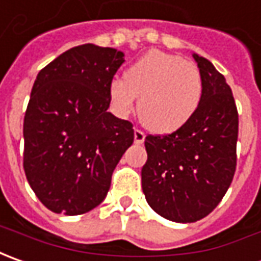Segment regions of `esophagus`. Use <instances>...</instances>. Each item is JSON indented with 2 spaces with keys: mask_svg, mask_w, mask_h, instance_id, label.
<instances>
[{
  "mask_svg": "<svg viewBox=\"0 0 261 261\" xmlns=\"http://www.w3.org/2000/svg\"><path fill=\"white\" fill-rule=\"evenodd\" d=\"M144 139H146V134L141 130H139V128H136V130H134V141H136V144L144 143Z\"/></svg>",
  "mask_w": 261,
  "mask_h": 261,
  "instance_id": "esophagus-1",
  "label": "esophagus"
}]
</instances>
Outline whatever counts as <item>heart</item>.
<instances>
[{"label": "heart", "mask_w": 261, "mask_h": 261, "mask_svg": "<svg viewBox=\"0 0 261 261\" xmlns=\"http://www.w3.org/2000/svg\"><path fill=\"white\" fill-rule=\"evenodd\" d=\"M203 81L196 65L151 50L110 84L117 113L127 115L139 96L140 121L154 133H170L192 118L202 101Z\"/></svg>", "instance_id": "obj_1"}]
</instances>
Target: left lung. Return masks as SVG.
<instances>
[{
	"instance_id": "8db88e82",
	"label": "left lung",
	"mask_w": 261,
	"mask_h": 261,
	"mask_svg": "<svg viewBox=\"0 0 261 261\" xmlns=\"http://www.w3.org/2000/svg\"><path fill=\"white\" fill-rule=\"evenodd\" d=\"M193 59L203 81L196 113L173 133L148 134L144 141L143 192L159 215L175 222H195L211 214L237 166L238 113L231 88L208 59Z\"/></svg>"
}]
</instances>
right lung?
Segmentation results:
<instances>
[{
  "mask_svg": "<svg viewBox=\"0 0 261 261\" xmlns=\"http://www.w3.org/2000/svg\"><path fill=\"white\" fill-rule=\"evenodd\" d=\"M124 63L113 47L82 44L41 69L24 115L23 166L40 202L81 215L102 202L133 124L108 113L110 84Z\"/></svg>",
  "mask_w": 261,
  "mask_h": 261,
  "instance_id": "add662e5",
  "label": "right lung"
}]
</instances>
